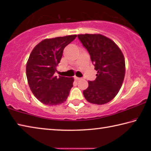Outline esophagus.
Wrapping results in <instances>:
<instances>
[{
    "label": "esophagus",
    "mask_w": 151,
    "mask_h": 151,
    "mask_svg": "<svg viewBox=\"0 0 151 151\" xmlns=\"http://www.w3.org/2000/svg\"><path fill=\"white\" fill-rule=\"evenodd\" d=\"M75 78V81H80V80H81V78H78V77H76V76H75V78Z\"/></svg>",
    "instance_id": "obj_1"
}]
</instances>
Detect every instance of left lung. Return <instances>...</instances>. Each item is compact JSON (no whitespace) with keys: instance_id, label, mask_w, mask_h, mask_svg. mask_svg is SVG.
<instances>
[{"instance_id":"obj_1","label":"left lung","mask_w":151,"mask_h":151,"mask_svg":"<svg viewBox=\"0 0 151 151\" xmlns=\"http://www.w3.org/2000/svg\"><path fill=\"white\" fill-rule=\"evenodd\" d=\"M78 38L97 70L95 80L89 81L88 87L83 91L84 96L93 104L109 103L115 97L123 83L124 55L115 43L102 35H78Z\"/></svg>"}]
</instances>
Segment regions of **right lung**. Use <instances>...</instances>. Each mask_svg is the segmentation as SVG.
Returning <instances> with one entry per match:
<instances>
[{"mask_svg": "<svg viewBox=\"0 0 151 151\" xmlns=\"http://www.w3.org/2000/svg\"><path fill=\"white\" fill-rule=\"evenodd\" d=\"M76 37L69 35L45 39L33 48L27 63V77L32 93L42 103L52 106L66 101L73 78L55 76L63 50Z\"/></svg>", "mask_w": 151, "mask_h": 151, "instance_id": "1", "label": "right lung"}]
</instances>
